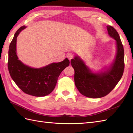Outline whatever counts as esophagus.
Wrapping results in <instances>:
<instances>
[{
	"label": "esophagus",
	"mask_w": 133,
	"mask_h": 133,
	"mask_svg": "<svg viewBox=\"0 0 133 133\" xmlns=\"http://www.w3.org/2000/svg\"><path fill=\"white\" fill-rule=\"evenodd\" d=\"M67 58H69V60H71V59L73 58V55L72 54V53H69L68 54H67Z\"/></svg>",
	"instance_id": "esophagus-1"
}]
</instances>
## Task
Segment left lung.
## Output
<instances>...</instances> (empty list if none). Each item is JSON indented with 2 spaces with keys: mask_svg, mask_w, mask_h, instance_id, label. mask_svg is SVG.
<instances>
[{
  "mask_svg": "<svg viewBox=\"0 0 133 133\" xmlns=\"http://www.w3.org/2000/svg\"><path fill=\"white\" fill-rule=\"evenodd\" d=\"M107 29L109 36L114 39L116 44V54L108 67L95 71L78 55L71 60L75 71V86L81 94L89 98H99L107 95L117 85L123 73L124 50L119 35L111 26H107Z\"/></svg>",
  "mask_w": 133,
  "mask_h": 133,
  "instance_id": "1",
  "label": "left lung"
}]
</instances>
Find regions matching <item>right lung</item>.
Returning <instances> with one entry per match:
<instances>
[{
  "label": "right lung",
  "mask_w": 133,
  "mask_h": 133,
  "mask_svg": "<svg viewBox=\"0 0 133 133\" xmlns=\"http://www.w3.org/2000/svg\"><path fill=\"white\" fill-rule=\"evenodd\" d=\"M23 26L17 30L8 50V69L12 80L24 92L34 97H44L54 89L61 72L69 66L67 58L58 63H51L40 68H34L23 63L16 53L17 37Z\"/></svg>",
  "instance_id": "1"
}]
</instances>
